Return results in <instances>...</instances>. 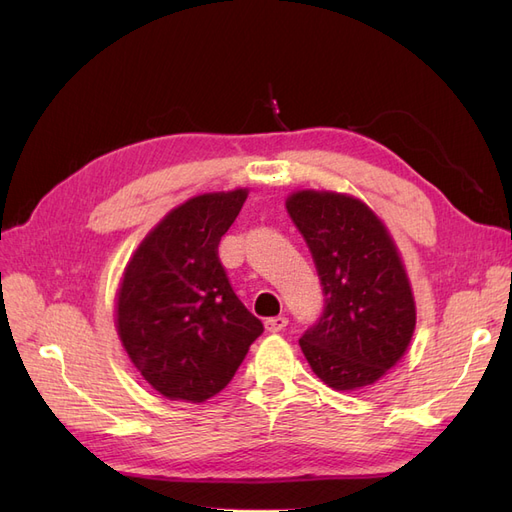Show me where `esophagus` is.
<instances>
[{
    "mask_svg": "<svg viewBox=\"0 0 512 512\" xmlns=\"http://www.w3.org/2000/svg\"><path fill=\"white\" fill-rule=\"evenodd\" d=\"M288 327V318L286 316H275V318H267L265 320V329L269 333H280Z\"/></svg>",
    "mask_w": 512,
    "mask_h": 512,
    "instance_id": "obj_1",
    "label": "esophagus"
}]
</instances>
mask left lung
I'll use <instances>...</instances> for the list:
<instances>
[{"label":"left lung","instance_id":"1","mask_svg":"<svg viewBox=\"0 0 512 512\" xmlns=\"http://www.w3.org/2000/svg\"><path fill=\"white\" fill-rule=\"evenodd\" d=\"M324 292V312L299 339L314 374L335 391L378 382L406 354L414 294L389 228L363 200L327 190L286 198Z\"/></svg>","mask_w":512,"mask_h":512}]
</instances>
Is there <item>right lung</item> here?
<instances>
[{
	"label": "right lung",
	"instance_id": "obj_1",
	"mask_svg": "<svg viewBox=\"0 0 512 512\" xmlns=\"http://www.w3.org/2000/svg\"><path fill=\"white\" fill-rule=\"evenodd\" d=\"M247 188L198 194L149 230L123 269L115 327L151 389L203 404L235 376L262 322L247 312L218 258Z\"/></svg>",
	"mask_w": 512,
	"mask_h": 512
}]
</instances>
